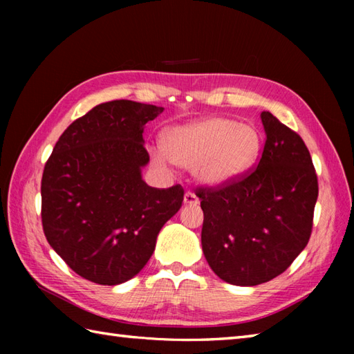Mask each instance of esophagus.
<instances>
[{"instance_id":"1","label":"esophagus","mask_w":354,"mask_h":354,"mask_svg":"<svg viewBox=\"0 0 354 354\" xmlns=\"http://www.w3.org/2000/svg\"><path fill=\"white\" fill-rule=\"evenodd\" d=\"M184 204L185 205H198L199 204V198L194 193L187 192L184 194Z\"/></svg>"}]
</instances>
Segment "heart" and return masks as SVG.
<instances>
[{
    "label": "heart",
    "instance_id": "1",
    "mask_svg": "<svg viewBox=\"0 0 354 354\" xmlns=\"http://www.w3.org/2000/svg\"><path fill=\"white\" fill-rule=\"evenodd\" d=\"M165 149L156 150L161 162L171 160L193 169L198 181L221 187L245 176L261 153V135L250 123L223 117H205L179 124L164 135Z\"/></svg>",
    "mask_w": 354,
    "mask_h": 354
}]
</instances>
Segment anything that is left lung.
Listing matches in <instances>:
<instances>
[{
  "mask_svg": "<svg viewBox=\"0 0 354 354\" xmlns=\"http://www.w3.org/2000/svg\"><path fill=\"white\" fill-rule=\"evenodd\" d=\"M266 142L259 165L237 181L199 189L202 251L230 284L257 286L283 274L310 239L318 179L297 132L261 112Z\"/></svg>",
  "mask_w": 354,
  "mask_h": 354,
  "instance_id": "1",
  "label": "left lung"
}]
</instances>
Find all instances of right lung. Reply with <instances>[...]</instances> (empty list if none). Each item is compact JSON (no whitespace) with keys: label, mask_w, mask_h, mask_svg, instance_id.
<instances>
[{"label":"right lung","mask_w":354,"mask_h":354,"mask_svg":"<svg viewBox=\"0 0 354 354\" xmlns=\"http://www.w3.org/2000/svg\"><path fill=\"white\" fill-rule=\"evenodd\" d=\"M162 111L132 100L97 104L66 127L45 164V237L89 281L115 286L137 275L183 205L181 185L153 189L141 176L145 124Z\"/></svg>","instance_id":"1"}]
</instances>
